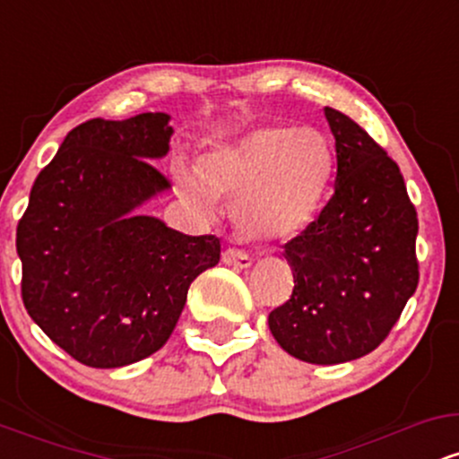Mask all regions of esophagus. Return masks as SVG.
I'll list each match as a JSON object with an SVG mask.
<instances>
[{
    "label": "esophagus",
    "instance_id": "34e87169",
    "mask_svg": "<svg viewBox=\"0 0 459 459\" xmlns=\"http://www.w3.org/2000/svg\"><path fill=\"white\" fill-rule=\"evenodd\" d=\"M224 265L235 267V270H247L252 265V259L246 255V252L235 250V247H229V250L222 252Z\"/></svg>",
    "mask_w": 459,
    "mask_h": 459
}]
</instances>
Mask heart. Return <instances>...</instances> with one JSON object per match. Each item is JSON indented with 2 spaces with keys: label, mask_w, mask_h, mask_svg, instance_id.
Returning <instances> with one entry per match:
<instances>
[{
  "label": "heart",
  "mask_w": 459,
  "mask_h": 459,
  "mask_svg": "<svg viewBox=\"0 0 459 459\" xmlns=\"http://www.w3.org/2000/svg\"><path fill=\"white\" fill-rule=\"evenodd\" d=\"M334 155L313 127H259L204 152L198 170L178 166L177 181L189 200L212 209L233 203L239 233L252 241H289L317 218L328 194Z\"/></svg>",
  "instance_id": "b5f03b06"
}]
</instances>
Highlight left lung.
Instances as JSON below:
<instances>
[{"instance_id": "8db88e82", "label": "left lung", "mask_w": 459, "mask_h": 459, "mask_svg": "<svg viewBox=\"0 0 459 459\" xmlns=\"http://www.w3.org/2000/svg\"><path fill=\"white\" fill-rule=\"evenodd\" d=\"M324 114L336 142L334 192L284 244L296 287L267 324L298 360L341 365L376 350L416 291L419 220L397 163L350 116Z\"/></svg>"}]
</instances>
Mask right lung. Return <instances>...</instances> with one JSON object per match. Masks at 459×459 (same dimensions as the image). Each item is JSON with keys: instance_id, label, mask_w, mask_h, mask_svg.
<instances>
[{"instance_id": "add662e5", "label": "right lung", "mask_w": 459, "mask_h": 459, "mask_svg": "<svg viewBox=\"0 0 459 459\" xmlns=\"http://www.w3.org/2000/svg\"><path fill=\"white\" fill-rule=\"evenodd\" d=\"M170 116L92 118L36 177L17 226L21 293L34 324L75 360L118 368L166 345L215 235H183L142 215L170 189L152 166L170 151Z\"/></svg>"}]
</instances>
